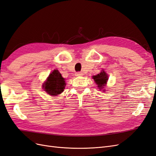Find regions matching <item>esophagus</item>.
<instances>
[{
	"instance_id": "obj_1",
	"label": "esophagus",
	"mask_w": 156,
	"mask_h": 156,
	"mask_svg": "<svg viewBox=\"0 0 156 156\" xmlns=\"http://www.w3.org/2000/svg\"><path fill=\"white\" fill-rule=\"evenodd\" d=\"M83 75V73L82 72H77V73H76V76H77V77L82 76Z\"/></svg>"
}]
</instances>
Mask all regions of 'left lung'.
<instances>
[{"label":"left lung","instance_id":"left-lung-1","mask_svg":"<svg viewBox=\"0 0 156 156\" xmlns=\"http://www.w3.org/2000/svg\"><path fill=\"white\" fill-rule=\"evenodd\" d=\"M92 78L95 80V83L98 84V87L101 90L104 88V87H105L106 84L107 80L108 79V76L104 70H102L100 73H98L96 76H94ZM103 91H105V89H104Z\"/></svg>","mask_w":156,"mask_h":156}]
</instances>
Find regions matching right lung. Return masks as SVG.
Listing matches in <instances>:
<instances>
[{
	"label": "right lung",
	"instance_id": "add662e5",
	"mask_svg": "<svg viewBox=\"0 0 156 156\" xmlns=\"http://www.w3.org/2000/svg\"><path fill=\"white\" fill-rule=\"evenodd\" d=\"M64 80L65 79L62 77L60 72L57 69H54L42 84V87L48 94L56 96L64 91L66 86Z\"/></svg>",
	"mask_w": 156,
	"mask_h": 156
}]
</instances>
